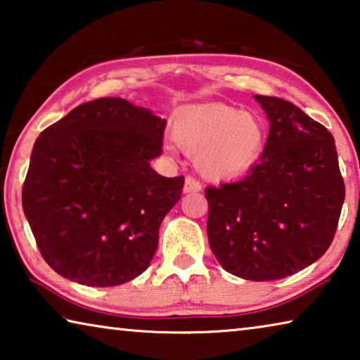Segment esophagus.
I'll return each instance as SVG.
<instances>
[{"label":"esophagus","instance_id":"obj_1","mask_svg":"<svg viewBox=\"0 0 360 360\" xmlns=\"http://www.w3.org/2000/svg\"><path fill=\"white\" fill-rule=\"evenodd\" d=\"M202 191V184L200 182L192 178V176H187L186 182H184V193H191V192H200Z\"/></svg>","mask_w":360,"mask_h":360}]
</instances>
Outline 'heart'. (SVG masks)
Returning a JSON list of instances; mask_svg holds the SVG:
<instances>
[{"label": "heart", "instance_id": "obj_1", "mask_svg": "<svg viewBox=\"0 0 360 360\" xmlns=\"http://www.w3.org/2000/svg\"><path fill=\"white\" fill-rule=\"evenodd\" d=\"M173 136L179 148L197 154L200 173L217 181L249 172L266 143L265 125L257 115L221 103L195 106L178 115Z\"/></svg>", "mask_w": 360, "mask_h": 360}]
</instances>
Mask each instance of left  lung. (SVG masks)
Returning a JSON list of instances; mask_svg holds the SVG:
<instances>
[{
  "label": "left lung",
  "mask_w": 360,
  "mask_h": 360,
  "mask_svg": "<svg viewBox=\"0 0 360 360\" xmlns=\"http://www.w3.org/2000/svg\"><path fill=\"white\" fill-rule=\"evenodd\" d=\"M270 122L260 162L241 181L206 187L208 240L225 271L271 281L330 246L345 202L335 139L292 103L254 95Z\"/></svg>",
  "instance_id": "obj_1"
}]
</instances>
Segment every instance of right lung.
Returning <instances> with one entry per match:
<instances>
[{"label": "right lung", "mask_w": 360, "mask_h": 360, "mask_svg": "<svg viewBox=\"0 0 360 360\" xmlns=\"http://www.w3.org/2000/svg\"><path fill=\"white\" fill-rule=\"evenodd\" d=\"M167 120L124 98L77 106L36 139L22 206L42 257L90 288L129 283L150 265L184 176L165 178Z\"/></svg>", "instance_id": "right-lung-1"}]
</instances>
